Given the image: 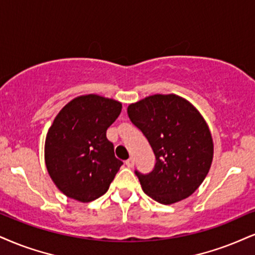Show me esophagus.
Returning <instances> with one entry per match:
<instances>
[{"label":"esophagus","mask_w":255,"mask_h":255,"mask_svg":"<svg viewBox=\"0 0 255 255\" xmlns=\"http://www.w3.org/2000/svg\"><path fill=\"white\" fill-rule=\"evenodd\" d=\"M125 164H127L128 168H133L134 165V159L133 158H128L127 162H125Z\"/></svg>","instance_id":"esophagus-1"}]
</instances>
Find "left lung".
I'll use <instances>...</instances> for the list:
<instances>
[{
  "mask_svg": "<svg viewBox=\"0 0 255 255\" xmlns=\"http://www.w3.org/2000/svg\"><path fill=\"white\" fill-rule=\"evenodd\" d=\"M156 157L149 174L136 171L147 196L162 204L189 197L212 165L214 144L204 118L193 104L176 94H153L128 108Z\"/></svg>",
  "mask_w": 255,
  "mask_h": 255,
  "instance_id": "left-lung-1",
  "label": "left lung"
}]
</instances>
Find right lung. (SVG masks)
Returning a JSON list of instances; mask_svg holds the SVG:
<instances>
[{"label": "right lung", "mask_w": 255, "mask_h": 255, "mask_svg": "<svg viewBox=\"0 0 255 255\" xmlns=\"http://www.w3.org/2000/svg\"><path fill=\"white\" fill-rule=\"evenodd\" d=\"M122 103L98 94L72 99L56 115L45 142L46 168L67 197L91 202L109 190L123 162L116 158L106 130Z\"/></svg>", "instance_id": "1"}]
</instances>
